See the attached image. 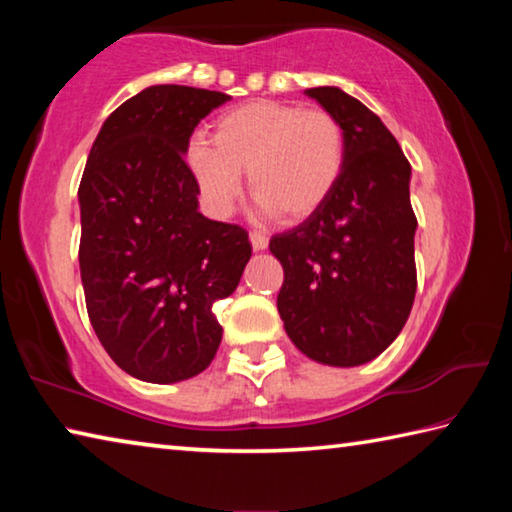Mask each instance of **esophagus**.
Wrapping results in <instances>:
<instances>
[{
    "instance_id": "esophagus-1",
    "label": "esophagus",
    "mask_w": 512,
    "mask_h": 512,
    "mask_svg": "<svg viewBox=\"0 0 512 512\" xmlns=\"http://www.w3.org/2000/svg\"><path fill=\"white\" fill-rule=\"evenodd\" d=\"M250 244H253L255 250H264L268 246V237L264 235V232L253 230V232H250Z\"/></svg>"
}]
</instances>
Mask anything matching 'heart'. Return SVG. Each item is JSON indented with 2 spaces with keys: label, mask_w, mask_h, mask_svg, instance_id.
<instances>
[{
  "label": "heart",
  "mask_w": 512,
  "mask_h": 512,
  "mask_svg": "<svg viewBox=\"0 0 512 512\" xmlns=\"http://www.w3.org/2000/svg\"><path fill=\"white\" fill-rule=\"evenodd\" d=\"M348 158L341 121L327 110L282 101H250L216 119L212 144L196 137L187 149L205 203L232 210L248 189L275 221L298 223L314 214L339 185Z\"/></svg>",
  "instance_id": "obj_1"
}]
</instances>
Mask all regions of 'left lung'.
Returning a JSON list of instances; mask_svg holds the SVG:
<instances>
[{"label":"left lung","mask_w":512,"mask_h":512,"mask_svg":"<svg viewBox=\"0 0 512 512\" xmlns=\"http://www.w3.org/2000/svg\"><path fill=\"white\" fill-rule=\"evenodd\" d=\"M307 94L341 121L348 158L332 196L268 244L284 268L277 311L302 354L350 368L384 352L411 314L418 287L411 164L361 101L339 88Z\"/></svg>","instance_id":"8db88e82"}]
</instances>
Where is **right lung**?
<instances>
[{"label":"right lung","mask_w":512,"mask_h":512,"mask_svg":"<svg viewBox=\"0 0 512 512\" xmlns=\"http://www.w3.org/2000/svg\"><path fill=\"white\" fill-rule=\"evenodd\" d=\"M228 94L153 85L112 112L85 164L81 282L90 323L117 366L151 384L203 372L223 327L214 302L253 253L237 223L198 212L185 155L198 121Z\"/></svg>","instance_id":"add662e5"}]
</instances>
